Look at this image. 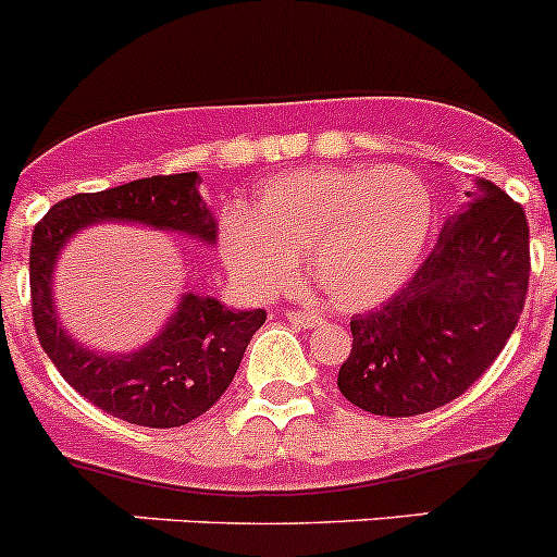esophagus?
I'll list each match as a JSON object with an SVG mask.
<instances>
[{
    "label": "esophagus",
    "instance_id": "34e87169",
    "mask_svg": "<svg viewBox=\"0 0 557 557\" xmlns=\"http://www.w3.org/2000/svg\"><path fill=\"white\" fill-rule=\"evenodd\" d=\"M285 318L299 329H310V326H318V323H323V318L318 315V312H307V310H290Z\"/></svg>",
    "mask_w": 557,
    "mask_h": 557
}]
</instances>
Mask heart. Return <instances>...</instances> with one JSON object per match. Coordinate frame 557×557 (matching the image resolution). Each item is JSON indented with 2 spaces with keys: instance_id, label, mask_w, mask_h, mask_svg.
I'll list each match as a JSON object with an SVG mask.
<instances>
[{
  "instance_id": "heart-1",
  "label": "heart",
  "mask_w": 557,
  "mask_h": 557,
  "mask_svg": "<svg viewBox=\"0 0 557 557\" xmlns=\"http://www.w3.org/2000/svg\"><path fill=\"white\" fill-rule=\"evenodd\" d=\"M433 231V196L413 171L315 169L277 176L256 209H231L220 228L225 267L250 294L294 288L299 258L337 307L386 299L416 269Z\"/></svg>"
}]
</instances>
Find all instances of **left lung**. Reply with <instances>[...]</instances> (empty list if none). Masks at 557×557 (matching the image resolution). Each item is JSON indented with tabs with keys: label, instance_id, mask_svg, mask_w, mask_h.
I'll use <instances>...</instances> for the list:
<instances>
[{
	"label": "left lung",
	"instance_id": "8db88e82",
	"mask_svg": "<svg viewBox=\"0 0 557 557\" xmlns=\"http://www.w3.org/2000/svg\"><path fill=\"white\" fill-rule=\"evenodd\" d=\"M413 277L383 307L350 318L337 386L375 416H416L460 397L498 359L525 307V209L493 182L468 193Z\"/></svg>",
	"mask_w": 557,
	"mask_h": 557
}]
</instances>
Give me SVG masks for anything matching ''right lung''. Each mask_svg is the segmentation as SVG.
<instances>
[{"mask_svg": "<svg viewBox=\"0 0 557 557\" xmlns=\"http://www.w3.org/2000/svg\"><path fill=\"white\" fill-rule=\"evenodd\" d=\"M102 220L182 231L212 245L218 223L198 196V174L135 180L53 203L35 225L29 250L32 321L64 381L106 413L141 428H182L207 413L234 381L267 310H228L212 296L185 294L169 326L141 350L91 354L67 337L53 307V263L64 242Z\"/></svg>", "mask_w": 557, "mask_h": 557, "instance_id": "add662e5", "label": "right lung"}]
</instances>
